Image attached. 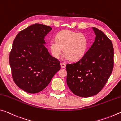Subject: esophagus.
<instances>
[{"instance_id": "obj_1", "label": "esophagus", "mask_w": 121, "mask_h": 121, "mask_svg": "<svg viewBox=\"0 0 121 121\" xmlns=\"http://www.w3.org/2000/svg\"><path fill=\"white\" fill-rule=\"evenodd\" d=\"M60 65H61V68H65V64L63 63H60Z\"/></svg>"}]
</instances>
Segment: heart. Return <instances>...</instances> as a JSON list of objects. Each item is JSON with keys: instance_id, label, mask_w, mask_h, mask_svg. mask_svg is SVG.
<instances>
[{"instance_id": "obj_1", "label": "heart", "mask_w": 121, "mask_h": 121, "mask_svg": "<svg viewBox=\"0 0 121 121\" xmlns=\"http://www.w3.org/2000/svg\"><path fill=\"white\" fill-rule=\"evenodd\" d=\"M88 46L86 36L82 33L70 30H63L57 33L56 40L49 43V48L52 56L58 59L62 54L63 49L64 58L75 61L82 58Z\"/></svg>"}]
</instances>
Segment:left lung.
Instances as JSON below:
<instances>
[{"instance_id": "left-lung-1", "label": "left lung", "mask_w": 121, "mask_h": 121, "mask_svg": "<svg viewBox=\"0 0 121 121\" xmlns=\"http://www.w3.org/2000/svg\"><path fill=\"white\" fill-rule=\"evenodd\" d=\"M92 29L96 37L90 49L77 62L66 65L67 85L74 94L82 97L101 91L114 67L112 42L102 31Z\"/></svg>"}]
</instances>
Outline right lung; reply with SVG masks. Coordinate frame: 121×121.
<instances>
[{"label":"right lung","instance_id":"1","mask_svg":"<svg viewBox=\"0 0 121 121\" xmlns=\"http://www.w3.org/2000/svg\"><path fill=\"white\" fill-rule=\"evenodd\" d=\"M51 30L43 24H33L18 33L13 42L9 57L12 77L24 91H41L60 69V63L44 45L45 37Z\"/></svg>","mask_w":121,"mask_h":121}]
</instances>
